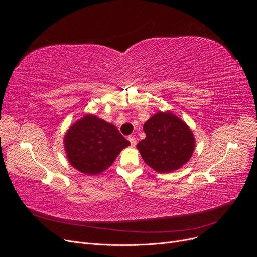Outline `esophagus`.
Masks as SVG:
<instances>
[{"label":"esophagus","instance_id":"1","mask_svg":"<svg viewBox=\"0 0 257 257\" xmlns=\"http://www.w3.org/2000/svg\"><path fill=\"white\" fill-rule=\"evenodd\" d=\"M128 139H129V141H130V143H131L132 146H135V145H136L137 141H136V138H135L134 136H129Z\"/></svg>","mask_w":257,"mask_h":257}]
</instances>
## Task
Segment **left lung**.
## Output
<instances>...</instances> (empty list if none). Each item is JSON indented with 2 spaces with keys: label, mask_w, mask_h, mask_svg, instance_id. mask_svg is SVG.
<instances>
[{
  "label": "left lung",
  "mask_w": 257,
  "mask_h": 257,
  "mask_svg": "<svg viewBox=\"0 0 257 257\" xmlns=\"http://www.w3.org/2000/svg\"><path fill=\"white\" fill-rule=\"evenodd\" d=\"M146 137L137 144L145 162L159 173H171L191 158L195 139L191 129L171 112L158 113L143 125Z\"/></svg>",
  "instance_id": "1"
}]
</instances>
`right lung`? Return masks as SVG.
I'll list each match as a JSON object with an SVG mask.
<instances>
[{
  "mask_svg": "<svg viewBox=\"0 0 257 257\" xmlns=\"http://www.w3.org/2000/svg\"><path fill=\"white\" fill-rule=\"evenodd\" d=\"M129 145L116 126L90 114L73 124L64 137L70 164L86 175L106 170Z\"/></svg>",
  "mask_w": 257,
  "mask_h": 257,
  "instance_id": "right-lung-1",
  "label": "right lung"
}]
</instances>
